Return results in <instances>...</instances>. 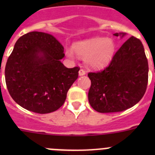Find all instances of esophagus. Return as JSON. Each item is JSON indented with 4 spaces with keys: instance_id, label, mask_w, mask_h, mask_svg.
<instances>
[{
    "instance_id": "34e87169",
    "label": "esophagus",
    "mask_w": 155,
    "mask_h": 155,
    "mask_svg": "<svg viewBox=\"0 0 155 155\" xmlns=\"http://www.w3.org/2000/svg\"><path fill=\"white\" fill-rule=\"evenodd\" d=\"M85 74H86V72L84 69L79 70V75H80V76H83V75H84Z\"/></svg>"
}]
</instances>
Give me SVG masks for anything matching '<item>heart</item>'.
Listing matches in <instances>:
<instances>
[{"label":"heart","instance_id":"obj_1","mask_svg":"<svg viewBox=\"0 0 155 155\" xmlns=\"http://www.w3.org/2000/svg\"><path fill=\"white\" fill-rule=\"evenodd\" d=\"M74 50L78 57L85 59L86 64L90 68H102L108 65L114 57L116 45L113 39L96 37L77 42ZM74 52L70 48L66 50L69 58L74 57Z\"/></svg>","mask_w":155,"mask_h":155}]
</instances>
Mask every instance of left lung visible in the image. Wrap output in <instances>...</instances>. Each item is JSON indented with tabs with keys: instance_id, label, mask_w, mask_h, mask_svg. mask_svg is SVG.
<instances>
[{
	"instance_id": "left-lung-1",
	"label": "left lung",
	"mask_w": 155,
	"mask_h": 155,
	"mask_svg": "<svg viewBox=\"0 0 155 155\" xmlns=\"http://www.w3.org/2000/svg\"><path fill=\"white\" fill-rule=\"evenodd\" d=\"M121 37L125 33H115ZM88 101L98 113H116L133 107L143 98L148 82V63L143 44L131 36L105 69L87 74Z\"/></svg>"
}]
</instances>
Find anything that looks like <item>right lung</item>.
<instances>
[{"label": "right lung", "instance_id": "1", "mask_svg": "<svg viewBox=\"0 0 155 155\" xmlns=\"http://www.w3.org/2000/svg\"><path fill=\"white\" fill-rule=\"evenodd\" d=\"M64 57V47L52 35L31 31L20 37L5 71L7 88L14 101L39 114L60 109L80 70L66 68L61 62Z\"/></svg>", "mask_w": 155, "mask_h": 155}]
</instances>
